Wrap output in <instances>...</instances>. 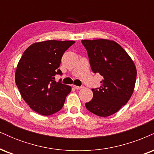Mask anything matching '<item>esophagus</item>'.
<instances>
[{
	"instance_id": "34e87169",
	"label": "esophagus",
	"mask_w": 154,
	"mask_h": 154,
	"mask_svg": "<svg viewBox=\"0 0 154 154\" xmlns=\"http://www.w3.org/2000/svg\"><path fill=\"white\" fill-rule=\"evenodd\" d=\"M73 88H75L76 90H81V89H82L83 88V86H77V85H73Z\"/></svg>"
}]
</instances>
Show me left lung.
<instances>
[{
    "mask_svg": "<svg viewBox=\"0 0 154 154\" xmlns=\"http://www.w3.org/2000/svg\"><path fill=\"white\" fill-rule=\"evenodd\" d=\"M94 73L103 76L98 89L85 103L89 111L101 117L115 114L131 98L135 89L137 69L129 54L114 40H82Z\"/></svg>",
    "mask_w": 154,
    "mask_h": 154,
    "instance_id": "obj_1",
    "label": "left lung"
}]
</instances>
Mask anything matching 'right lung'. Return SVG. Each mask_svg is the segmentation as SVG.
I'll use <instances>...</instances> for the list:
<instances>
[{
  "mask_svg": "<svg viewBox=\"0 0 154 154\" xmlns=\"http://www.w3.org/2000/svg\"><path fill=\"white\" fill-rule=\"evenodd\" d=\"M75 42L49 40L29 45L23 53L15 72L20 94L31 109L48 116L61 110L71 86L56 82V75L63 53Z\"/></svg>",
  "mask_w": 154,
  "mask_h": 154,
  "instance_id": "add662e5",
  "label": "right lung"
}]
</instances>
